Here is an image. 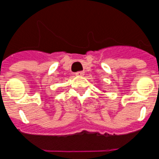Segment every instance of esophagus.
<instances>
[{
    "label": "esophagus",
    "instance_id": "1",
    "mask_svg": "<svg viewBox=\"0 0 159 159\" xmlns=\"http://www.w3.org/2000/svg\"><path fill=\"white\" fill-rule=\"evenodd\" d=\"M83 75H84V72L83 71H77L76 73V76H83Z\"/></svg>",
    "mask_w": 159,
    "mask_h": 159
}]
</instances>
